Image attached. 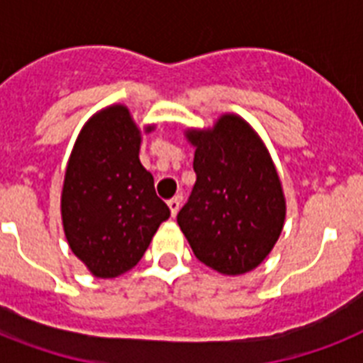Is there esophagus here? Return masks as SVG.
Returning <instances> with one entry per match:
<instances>
[{
	"label": "esophagus",
	"mask_w": 363,
	"mask_h": 363,
	"mask_svg": "<svg viewBox=\"0 0 363 363\" xmlns=\"http://www.w3.org/2000/svg\"><path fill=\"white\" fill-rule=\"evenodd\" d=\"M181 201H182L181 194L167 201V207H169V211H171V216H175L177 213H179V209H181Z\"/></svg>",
	"instance_id": "esophagus-1"
}]
</instances>
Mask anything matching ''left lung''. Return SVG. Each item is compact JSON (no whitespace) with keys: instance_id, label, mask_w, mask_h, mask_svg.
I'll return each instance as SVG.
<instances>
[{"instance_id":"obj_1","label":"left lung","mask_w":363,"mask_h":363,"mask_svg":"<svg viewBox=\"0 0 363 363\" xmlns=\"http://www.w3.org/2000/svg\"><path fill=\"white\" fill-rule=\"evenodd\" d=\"M196 184L177 215L196 258L222 275L256 269L279 241L286 198L258 131L235 113L188 128Z\"/></svg>"}]
</instances>
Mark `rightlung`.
Segmentation results:
<instances>
[{
    "label": "right lung",
    "instance_id": "add662e5",
    "mask_svg": "<svg viewBox=\"0 0 363 363\" xmlns=\"http://www.w3.org/2000/svg\"><path fill=\"white\" fill-rule=\"evenodd\" d=\"M145 133L154 124L143 128ZM143 131L124 104L98 111L82 125L65 165L60 199L67 245L98 279H115L139 264L169 218L141 165Z\"/></svg>",
    "mask_w": 363,
    "mask_h": 363
}]
</instances>
